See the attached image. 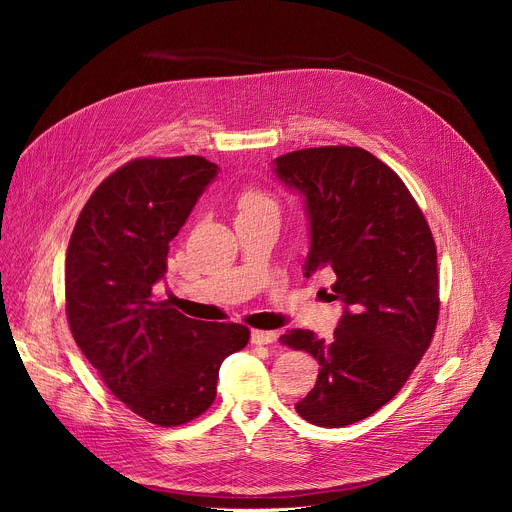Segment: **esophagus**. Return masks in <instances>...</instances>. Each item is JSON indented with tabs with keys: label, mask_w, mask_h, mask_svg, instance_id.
<instances>
[{
	"label": "esophagus",
	"mask_w": 512,
	"mask_h": 512,
	"mask_svg": "<svg viewBox=\"0 0 512 512\" xmlns=\"http://www.w3.org/2000/svg\"><path fill=\"white\" fill-rule=\"evenodd\" d=\"M275 340H277V332H271V330H253L251 332V342L257 344V346L271 344Z\"/></svg>",
	"instance_id": "34e87169"
}]
</instances>
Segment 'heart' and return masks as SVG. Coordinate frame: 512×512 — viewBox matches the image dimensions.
<instances>
[{
    "mask_svg": "<svg viewBox=\"0 0 512 512\" xmlns=\"http://www.w3.org/2000/svg\"><path fill=\"white\" fill-rule=\"evenodd\" d=\"M237 204H239L241 214H253V212H259V210H275L273 200H271L267 194L255 190V188L243 190V192L239 194Z\"/></svg>",
    "mask_w": 512,
    "mask_h": 512,
    "instance_id": "1",
    "label": "heart"
}]
</instances>
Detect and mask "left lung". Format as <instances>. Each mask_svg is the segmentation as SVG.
<instances>
[{
    "label": "left lung",
    "mask_w": 512,
    "mask_h": 512,
    "mask_svg": "<svg viewBox=\"0 0 512 512\" xmlns=\"http://www.w3.org/2000/svg\"><path fill=\"white\" fill-rule=\"evenodd\" d=\"M273 174L304 198V275L332 269V298L342 302L332 340L300 328L279 338L320 364L296 411L344 427L389 403L431 342L440 312L435 243L403 180L367 150H298L275 158Z\"/></svg>",
    "instance_id": "left-lung-1"
}]
</instances>
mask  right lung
<instances>
[{"mask_svg":"<svg viewBox=\"0 0 512 512\" xmlns=\"http://www.w3.org/2000/svg\"><path fill=\"white\" fill-rule=\"evenodd\" d=\"M218 166L200 158L133 160L93 192L66 251V316L109 391L160 427L202 415L223 360L249 328L186 318L154 298L170 241Z\"/></svg>","mask_w":512,"mask_h":512,"instance_id":"right-lung-1","label":"right lung"}]
</instances>
